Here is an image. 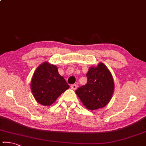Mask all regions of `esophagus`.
Returning <instances> with one entry per match:
<instances>
[{
	"label": "esophagus",
	"mask_w": 146,
	"mask_h": 146,
	"mask_svg": "<svg viewBox=\"0 0 146 146\" xmlns=\"http://www.w3.org/2000/svg\"><path fill=\"white\" fill-rule=\"evenodd\" d=\"M70 87H71V88H72V90H76V89H77V88H78V86L76 85V84H72Z\"/></svg>",
	"instance_id": "34e87169"
}]
</instances>
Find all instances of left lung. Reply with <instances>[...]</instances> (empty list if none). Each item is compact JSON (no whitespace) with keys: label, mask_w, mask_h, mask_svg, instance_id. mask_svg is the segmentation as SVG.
I'll return each mask as SVG.
<instances>
[{"label":"left lung","mask_w":146,"mask_h":146,"mask_svg":"<svg viewBox=\"0 0 146 146\" xmlns=\"http://www.w3.org/2000/svg\"><path fill=\"white\" fill-rule=\"evenodd\" d=\"M88 82L76 90V94L86 108L96 110L108 104L114 92V81L107 67L99 63L86 74Z\"/></svg>","instance_id":"left-lung-1"}]
</instances>
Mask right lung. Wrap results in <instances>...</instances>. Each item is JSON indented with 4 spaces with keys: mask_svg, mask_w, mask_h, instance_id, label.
<instances>
[{
    "mask_svg": "<svg viewBox=\"0 0 146 146\" xmlns=\"http://www.w3.org/2000/svg\"><path fill=\"white\" fill-rule=\"evenodd\" d=\"M31 92L40 104L48 106L69 88L54 65L44 62L37 67L31 82Z\"/></svg>",
    "mask_w": 146,
    "mask_h": 146,
    "instance_id": "right-lung-1",
    "label": "right lung"
}]
</instances>
